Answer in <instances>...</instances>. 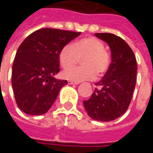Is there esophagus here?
<instances>
[{"label":"esophagus","instance_id":"obj_1","mask_svg":"<svg viewBox=\"0 0 153 153\" xmlns=\"http://www.w3.org/2000/svg\"><path fill=\"white\" fill-rule=\"evenodd\" d=\"M68 83H69V84H71V85H75V84H79V82L74 81V80H69V81H68Z\"/></svg>","mask_w":153,"mask_h":153}]
</instances>
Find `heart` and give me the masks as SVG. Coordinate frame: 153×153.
<instances>
[{
  "label": "heart",
  "instance_id": "b5f03b06",
  "mask_svg": "<svg viewBox=\"0 0 153 153\" xmlns=\"http://www.w3.org/2000/svg\"><path fill=\"white\" fill-rule=\"evenodd\" d=\"M79 58H82V66L72 68L79 62ZM58 58L61 66L67 68L63 73L64 77L77 82L93 79L97 74L98 76H103L110 65V56L105 49V43L93 36L80 39L73 46L63 47Z\"/></svg>",
  "mask_w": 153,
  "mask_h": 153
}]
</instances>
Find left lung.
Masks as SVG:
<instances>
[{
  "mask_svg": "<svg viewBox=\"0 0 153 153\" xmlns=\"http://www.w3.org/2000/svg\"><path fill=\"white\" fill-rule=\"evenodd\" d=\"M111 48V63L103 79L96 83L89 99L83 101L88 115L96 120L111 121L129 106L136 87L137 59L128 43L112 33H95Z\"/></svg>",
  "mask_w": 153,
  "mask_h": 153,
  "instance_id": "8db88e82",
  "label": "left lung"
}]
</instances>
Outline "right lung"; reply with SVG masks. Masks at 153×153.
<instances>
[{"instance_id": "add662e5", "label": "right lung", "mask_w": 153, "mask_h": 153, "mask_svg": "<svg viewBox=\"0 0 153 153\" xmlns=\"http://www.w3.org/2000/svg\"><path fill=\"white\" fill-rule=\"evenodd\" d=\"M80 33L43 28L27 36L16 54L11 83L17 106L29 115L46 113L67 80L54 75L59 71L58 55Z\"/></svg>"}]
</instances>
